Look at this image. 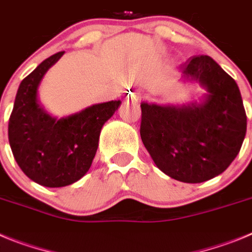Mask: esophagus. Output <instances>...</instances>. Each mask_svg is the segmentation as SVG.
Returning <instances> with one entry per match:
<instances>
[{"label":"esophagus","instance_id":"esophagus-1","mask_svg":"<svg viewBox=\"0 0 252 252\" xmlns=\"http://www.w3.org/2000/svg\"><path fill=\"white\" fill-rule=\"evenodd\" d=\"M126 98H128V100H131V101H134V103H137V101H139L140 99H142V94H140L139 92H130Z\"/></svg>","mask_w":252,"mask_h":252}]
</instances>
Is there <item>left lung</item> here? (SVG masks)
Wrapping results in <instances>:
<instances>
[{"label":"left lung","instance_id":"obj_1","mask_svg":"<svg viewBox=\"0 0 252 252\" xmlns=\"http://www.w3.org/2000/svg\"><path fill=\"white\" fill-rule=\"evenodd\" d=\"M182 72L206 94L182 105L140 104V138L163 173L201 183L226 171L236 158L246 135V113L236 81L214 59L194 56Z\"/></svg>","mask_w":252,"mask_h":252}]
</instances>
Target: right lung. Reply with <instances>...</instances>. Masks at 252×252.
Wrapping results in <instances>:
<instances>
[{
  "label": "right lung",
  "instance_id": "add662e5",
  "mask_svg": "<svg viewBox=\"0 0 252 252\" xmlns=\"http://www.w3.org/2000/svg\"><path fill=\"white\" fill-rule=\"evenodd\" d=\"M64 51L50 56L20 84L8 122L13 157L30 180L45 187H65L87 174L99 146L103 126L121 100L90 105L56 118L38 101V87Z\"/></svg>",
  "mask_w": 252,
  "mask_h": 252
}]
</instances>
